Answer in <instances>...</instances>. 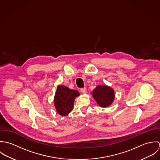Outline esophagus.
<instances>
[{"mask_svg":"<svg viewBox=\"0 0 160 160\" xmlns=\"http://www.w3.org/2000/svg\"><path fill=\"white\" fill-rule=\"evenodd\" d=\"M80 92H81V93H83V94H85V93L87 92V89H86V88H82V89H80Z\"/></svg>","mask_w":160,"mask_h":160,"instance_id":"esophagus-1","label":"esophagus"}]
</instances>
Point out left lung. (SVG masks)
Wrapping results in <instances>:
<instances>
[{
  "instance_id": "obj_1",
  "label": "left lung",
  "mask_w": 160,
  "mask_h": 160,
  "mask_svg": "<svg viewBox=\"0 0 160 160\" xmlns=\"http://www.w3.org/2000/svg\"><path fill=\"white\" fill-rule=\"evenodd\" d=\"M92 94L97 103L102 108H106L111 105L115 98L113 89L106 85L97 86Z\"/></svg>"
}]
</instances>
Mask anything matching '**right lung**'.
Returning <instances> with one entry per match:
<instances>
[{
	"label": "right lung",
	"instance_id": "right-lung-1",
	"mask_svg": "<svg viewBox=\"0 0 160 160\" xmlns=\"http://www.w3.org/2000/svg\"><path fill=\"white\" fill-rule=\"evenodd\" d=\"M78 91L71 89L63 85H58L54 97V105L57 112L65 116L73 110L75 98L79 96Z\"/></svg>",
	"mask_w": 160,
	"mask_h": 160
}]
</instances>
